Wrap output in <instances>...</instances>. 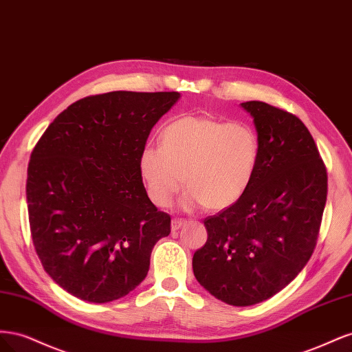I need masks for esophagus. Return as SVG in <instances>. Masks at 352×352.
Instances as JSON below:
<instances>
[{
  "label": "esophagus",
  "mask_w": 352,
  "mask_h": 352,
  "mask_svg": "<svg viewBox=\"0 0 352 352\" xmlns=\"http://www.w3.org/2000/svg\"><path fill=\"white\" fill-rule=\"evenodd\" d=\"M186 225V220L182 219H173L172 220V230H179L182 226Z\"/></svg>",
  "instance_id": "34e87169"
}]
</instances>
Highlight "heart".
<instances>
[{
	"label": "heart",
	"mask_w": 352,
	"mask_h": 352,
	"mask_svg": "<svg viewBox=\"0 0 352 352\" xmlns=\"http://www.w3.org/2000/svg\"><path fill=\"white\" fill-rule=\"evenodd\" d=\"M258 158L260 138L252 126L185 116L164 127L162 146H144L140 172L157 207H167L185 184L189 189L182 199L185 208L202 204L217 211L245 195Z\"/></svg>",
	"instance_id": "b5f03b06"
}]
</instances>
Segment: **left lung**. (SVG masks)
<instances>
[{
  "label": "left lung",
  "mask_w": 352,
  "mask_h": 352,
  "mask_svg": "<svg viewBox=\"0 0 352 352\" xmlns=\"http://www.w3.org/2000/svg\"><path fill=\"white\" fill-rule=\"evenodd\" d=\"M254 119L260 158L245 195L204 220L208 238L192 269L201 286L229 305L269 300L289 285L316 248L327 172L305 124L261 101L241 104Z\"/></svg>",
  "instance_id": "obj_1"
}]
</instances>
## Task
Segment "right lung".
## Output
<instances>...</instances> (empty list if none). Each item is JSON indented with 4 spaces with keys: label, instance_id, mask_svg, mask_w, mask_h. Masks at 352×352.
<instances>
[{
    "label": "right lung",
    "instance_id": "1",
    "mask_svg": "<svg viewBox=\"0 0 352 352\" xmlns=\"http://www.w3.org/2000/svg\"><path fill=\"white\" fill-rule=\"evenodd\" d=\"M179 92L114 91L60 113L30 155L26 199L32 241L45 272L89 302L140 285L170 216L148 198L140 155Z\"/></svg>",
    "mask_w": 352,
    "mask_h": 352
}]
</instances>
